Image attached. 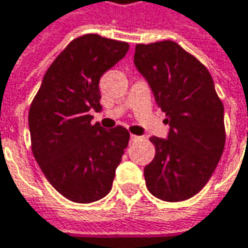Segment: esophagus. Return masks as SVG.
<instances>
[{
    "label": "esophagus",
    "mask_w": 248,
    "mask_h": 248,
    "mask_svg": "<svg viewBox=\"0 0 248 248\" xmlns=\"http://www.w3.org/2000/svg\"><path fill=\"white\" fill-rule=\"evenodd\" d=\"M130 138H131V141H135V140H138L140 137H137V135H133V134H131V137H130Z\"/></svg>",
    "instance_id": "esophagus-1"
}]
</instances>
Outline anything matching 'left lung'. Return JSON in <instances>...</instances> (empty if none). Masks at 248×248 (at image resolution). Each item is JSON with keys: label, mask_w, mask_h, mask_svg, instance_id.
Segmentation results:
<instances>
[{"label": "left lung", "mask_w": 248, "mask_h": 248, "mask_svg": "<svg viewBox=\"0 0 248 248\" xmlns=\"http://www.w3.org/2000/svg\"><path fill=\"white\" fill-rule=\"evenodd\" d=\"M134 63L169 124L168 140L150 138L155 156L144 168L147 187L161 201H186L207 184L223 154V103L206 66L173 41L138 44Z\"/></svg>", "instance_id": "1"}]
</instances>
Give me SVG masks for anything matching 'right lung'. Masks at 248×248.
<instances>
[{
    "label": "right lung",
    "instance_id": "add662e5",
    "mask_svg": "<svg viewBox=\"0 0 248 248\" xmlns=\"http://www.w3.org/2000/svg\"><path fill=\"white\" fill-rule=\"evenodd\" d=\"M127 42L87 33L73 39L45 73L29 107L33 156L46 179L66 199L92 203L104 198L130 133L92 124L101 111L100 78L125 56Z\"/></svg>",
    "mask_w": 248,
    "mask_h": 248
}]
</instances>
